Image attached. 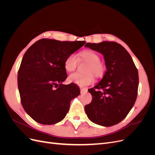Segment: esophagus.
Returning <instances> with one entry per match:
<instances>
[{"instance_id":"esophagus-1","label":"esophagus","mask_w":155,"mask_h":155,"mask_svg":"<svg viewBox=\"0 0 155 155\" xmlns=\"http://www.w3.org/2000/svg\"><path fill=\"white\" fill-rule=\"evenodd\" d=\"M80 91H81V94H83L87 92V89L85 88H80Z\"/></svg>"}]
</instances>
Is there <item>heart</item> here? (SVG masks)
Masks as SVG:
<instances>
[{"label":"heart","instance_id":"heart-1","mask_svg":"<svg viewBox=\"0 0 155 155\" xmlns=\"http://www.w3.org/2000/svg\"><path fill=\"white\" fill-rule=\"evenodd\" d=\"M81 56L83 59L88 62L86 67L85 73L75 72L70 75L69 80L76 83L80 87H85L90 85L94 79L93 74L96 76H100L104 74V68L100 63V57L95 51L91 50H84L81 53ZM78 64V58L76 54H71L65 58L64 62V69L68 72H72L76 69Z\"/></svg>","mask_w":155,"mask_h":155}]
</instances>
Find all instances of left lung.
Listing matches in <instances>:
<instances>
[{
    "label": "left lung",
    "mask_w": 155,
    "mask_h": 155,
    "mask_svg": "<svg viewBox=\"0 0 155 155\" xmlns=\"http://www.w3.org/2000/svg\"><path fill=\"white\" fill-rule=\"evenodd\" d=\"M85 46L104 55L107 68L101 81L88 90L92 100L85 106V112L96 124L116 125L125 118L137 100L138 70L128 51L116 42L88 43Z\"/></svg>",
    "instance_id": "obj_1"
}]
</instances>
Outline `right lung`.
I'll return each mask as SVG.
<instances>
[{
    "label": "right lung",
    "mask_w": 155,
    "mask_h": 155,
    "mask_svg": "<svg viewBox=\"0 0 155 155\" xmlns=\"http://www.w3.org/2000/svg\"><path fill=\"white\" fill-rule=\"evenodd\" d=\"M85 44L42 39L26 51L18 72V88L23 108L37 122L53 125L63 120L70 101L80 94L76 84H62L67 78L64 62Z\"/></svg>",
    "instance_id": "add662e5"
}]
</instances>
